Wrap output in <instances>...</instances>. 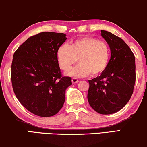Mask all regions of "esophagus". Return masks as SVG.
<instances>
[{
	"mask_svg": "<svg viewBox=\"0 0 147 147\" xmlns=\"http://www.w3.org/2000/svg\"><path fill=\"white\" fill-rule=\"evenodd\" d=\"M71 81L74 84L77 83V82H78V79L76 78H73L71 79Z\"/></svg>",
	"mask_w": 147,
	"mask_h": 147,
	"instance_id": "1",
	"label": "esophagus"
}]
</instances>
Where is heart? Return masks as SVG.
<instances>
[{
    "label": "heart",
    "mask_w": 147,
    "mask_h": 147,
    "mask_svg": "<svg viewBox=\"0 0 147 147\" xmlns=\"http://www.w3.org/2000/svg\"><path fill=\"white\" fill-rule=\"evenodd\" d=\"M57 59L60 69L68 71L77 61L80 64L67 74L71 76L85 77L91 73L97 76L108 66L110 49L105 41L93 37H83L72 42L71 45L64 43L58 48Z\"/></svg>",
    "instance_id": "obj_1"
}]
</instances>
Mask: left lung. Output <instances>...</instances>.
<instances>
[{
  "instance_id": "obj_1",
  "label": "left lung",
  "mask_w": 147,
  "mask_h": 147,
  "mask_svg": "<svg viewBox=\"0 0 147 147\" xmlns=\"http://www.w3.org/2000/svg\"><path fill=\"white\" fill-rule=\"evenodd\" d=\"M101 36L109 45L111 58L100 76L89 80V105L100 114L118 112L131 97L136 82L135 56L122 38L101 30Z\"/></svg>"
}]
</instances>
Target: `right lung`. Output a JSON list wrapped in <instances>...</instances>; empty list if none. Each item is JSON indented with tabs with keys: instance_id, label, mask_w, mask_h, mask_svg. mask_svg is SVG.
Returning a JSON list of instances; mask_svg holds the SVG:
<instances>
[{
	"instance_id": "obj_1",
	"label": "right lung",
	"mask_w": 147,
	"mask_h": 147,
	"mask_svg": "<svg viewBox=\"0 0 147 147\" xmlns=\"http://www.w3.org/2000/svg\"><path fill=\"white\" fill-rule=\"evenodd\" d=\"M67 40L63 33L41 32L31 36L13 53L12 87L17 99L36 115L49 117L63 107L71 77L63 76L57 50Z\"/></svg>"
}]
</instances>
